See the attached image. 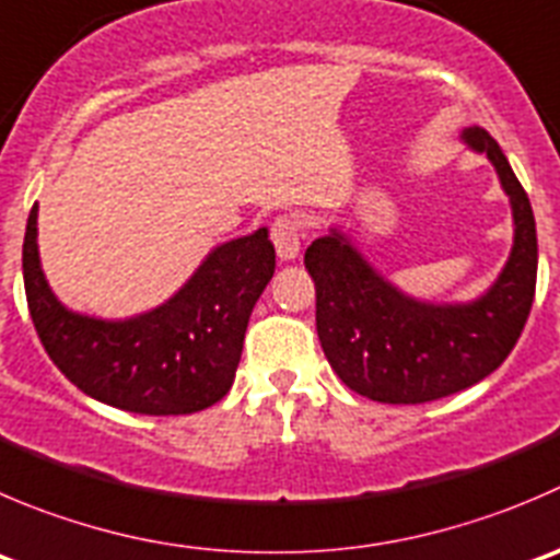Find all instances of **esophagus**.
Here are the masks:
<instances>
[{"mask_svg": "<svg viewBox=\"0 0 560 560\" xmlns=\"http://www.w3.org/2000/svg\"><path fill=\"white\" fill-rule=\"evenodd\" d=\"M270 241H273L279 259H295L301 252V221L295 215H279L270 226Z\"/></svg>", "mask_w": 560, "mask_h": 560, "instance_id": "obj_1", "label": "esophagus"}]
</instances>
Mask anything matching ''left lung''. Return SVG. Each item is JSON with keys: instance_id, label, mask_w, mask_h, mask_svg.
<instances>
[{"instance_id": "8db88e82", "label": "left lung", "mask_w": 560, "mask_h": 560, "mask_svg": "<svg viewBox=\"0 0 560 560\" xmlns=\"http://www.w3.org/2000/svg\"><path fill=\"white\" fill-rule=\"evenodd\" d=\"M501 177L514 246L495 284L470 303H421L385 281L341 232L306 248L317 290V336L341 383L385 405H421L470 388L517 345L536 292V221L528 194L485 128L463 133Z\"/></svg>"}]
</instances>
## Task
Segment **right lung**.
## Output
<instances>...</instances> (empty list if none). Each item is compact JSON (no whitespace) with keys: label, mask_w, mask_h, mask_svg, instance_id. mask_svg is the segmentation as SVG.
<instances>
[{"label":"right lung","mask_w":560,"mask_h":560,"mask_svg":"<svg viewBox=\"0 0 560 560\" xmlns=\"http://www.w3.org/2000/svg\"><path fill=\"white\" fill-rule=\"evenodd\" d=\"M21 259L32 323L59 372L92 399L142 416H186L224 399L252 308L276 270L262 226L213 248L164 306L130 319H97L68 312L54 298L37 257V205Z\"/></svg>","instance_id":"right-lung-1"}]
</instances>
